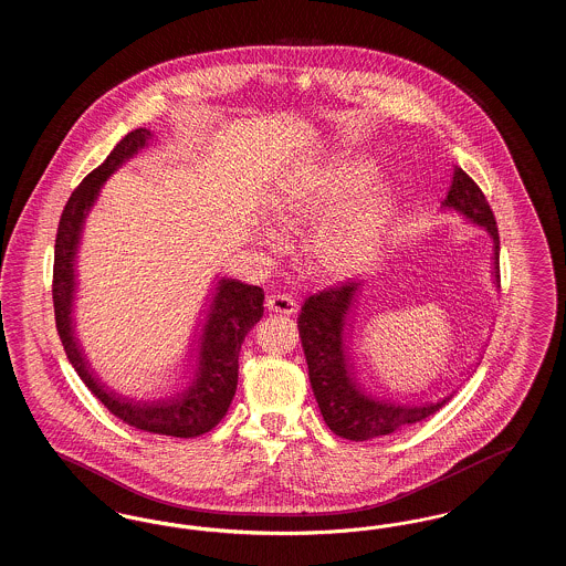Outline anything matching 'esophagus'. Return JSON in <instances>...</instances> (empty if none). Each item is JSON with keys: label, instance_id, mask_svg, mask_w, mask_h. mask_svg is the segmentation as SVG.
Wrapping results in <instances>:
<instances>
[{"label": "esophagus", "instance_id": "esophagus-1", "mask_svg": "<svg viewBox=\"0 0 566 566\" xmlns=\"http://www.w3.org/2000/svg\"><path fill=\"white\" fill-rule=\"evenodd\" d=\"M268 310L275 314H295L296 301L291 295L268 296Z\"/></svg>", "mask_w": 566, "mask_h": 566}]
</instances>
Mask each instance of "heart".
<instances>
[{
    "label": "heart",
    "mask_w": 566,
    "mask_h": 566,
    "mask_svg": "<svg viewBox=\"0 0 566 566\" xmlns=\"http://www.w3.org/2000/svg\"><path fill=\"white\" fill-rule=\"evenodd\" d=\"M376 178L377 167L367 159L337 163L289 212L291 222H316L334 214L318 231L316 254L335 275L365 270L388 233L397 199L381 185L371 187Z\"/></svg>",
    "instance_id": "obj_1"
}]
</instances>
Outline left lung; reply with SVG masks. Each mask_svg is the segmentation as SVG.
<instances>
[{
    "mask_svg": "<svg viewBox=\"0 0 566 566\" xmlns=\"http://www.w3.org/2000/svg\"><path fill=\"white\" fill-rule=\"evenodd\" d=\"M441 212L462 216L469 224L484 229L492 240V284L499 289V229L484 192L460 169L454 178ZM365 282H348L339 289L323 291L305 298L298 316V337L305 352L310 384L321 407L324 422L331 431L350 441H367L381 434L401 431L439 411L457 390L420 403H399L377 397L358 379L352 358L354 310ZM480 365V360L475 363ZM473 371H467V376ZM431 388V386H429Z\"/></svg>",
    "mask_w": 566,
    "mask_h": 566,
    "instance_id": "1",
    "label": "left lung"
}]
</instances>
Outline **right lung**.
I'll use <instances>...</instances> for the list:
<instances>
[{
	"mask_svg": "<svg viewBox=\"0 0 566 566\" xmlns=\"http://www.w3.org/2000/svg\"><path fill=\"white\" fill-rule=\"evenodd\" d=\"M153 139L155 134L150 129H135L125 135L108 159L82 180L65 203L54 242V321L72 367L116 418L139 431L189 439L212 431L235 397L240 350L248 331L263 316V289L243 284L235 277L216 280L212 295L206 296V318L192 328L189 352L182 358V374H189V381L185 388L159 399H132L108 388L91 367L76 337V259L86 216L91 214L109 176L150 146Z\"/></svg>",
	"mask_w": 566,
	"mask_h": 566,
	"instance_id": "obj_1",
	"label": "right lung"
}]
</instances>
